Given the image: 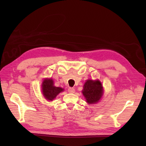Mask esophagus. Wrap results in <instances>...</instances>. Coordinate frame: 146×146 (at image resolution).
I'll return each instance as SVG.
<instances>
[{"label": "esophagus", "mask_w": 146, "mask_h": 146, "mask_svg": "<svg viewBox=\"0 0 146 146\" xmlns=\"http://www.w3.org/2000/svg\"><path fill=\"white\" fill-rule=\"evenodd\" d=\"M68 92L70 93V94H73V93L75 92V90L73 88H68Z\"/></svg>", "instance_id": "34e87169"}]
</instances>
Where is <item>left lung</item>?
I'll return each mask as SVG.
<instances>
[{
  "instance_id": "8db88e82",
  "label": "left lung",
  "mask_w": 146,
  "mask_h": 146,
  "mask_svg": "<svg viewBox=\"0 0 146 146\" xmlns=\"http://www.w3.org/2000/svg\"><path fill=\"white\" fill-rule=\"evenodd\" d=\"M83 95L88 104H95L99 101L103 95V86L98 80H87L83 86Z\"/></svg>"
}]
</instances>
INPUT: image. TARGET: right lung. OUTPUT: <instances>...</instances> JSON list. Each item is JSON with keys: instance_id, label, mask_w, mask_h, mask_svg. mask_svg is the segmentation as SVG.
<instances>
[{"instance_id": "right-lung-1", "label": "right lung", "mask_w": 146, "mask_h": 146, "mask_svg": "<svg viewBox=\"0 0 146 146\" xmlns=\"http://www.w3.org/2000/svg\"><path fill=\"white\" fill-rule=\"evenodd\" d=\"M42 91L44 97L47 100L52 101L60 92L63 91V89L54 86L52 79H45L42 82Z\"/></svg>"}]
</instances>
